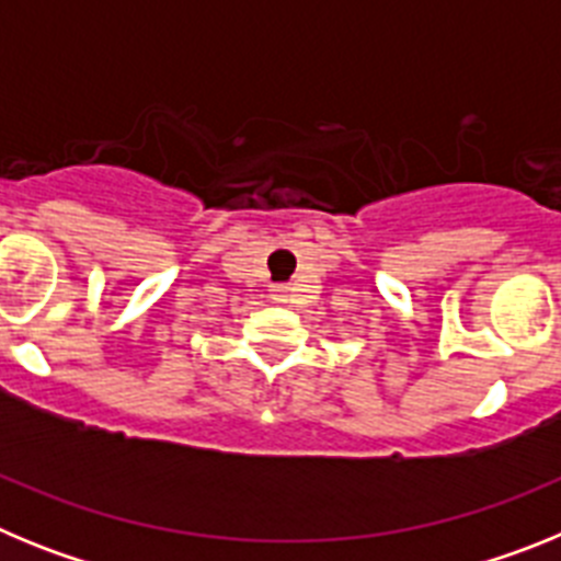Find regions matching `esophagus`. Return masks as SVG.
<instances>
[{"mask_svg":"<svg viewBox=\"0 0 561 561\" xmlns=\"http://www.w3.org/2000/svg\"><path fill=\"white\" fill-rule=\"evenodd\" d=\"M272 300L275 304H289V286H272Z\"/></svg>","mask_w":561,"mask_h":561,"instance_id":"34e87169","label":"esophagus"}]
</instances>
